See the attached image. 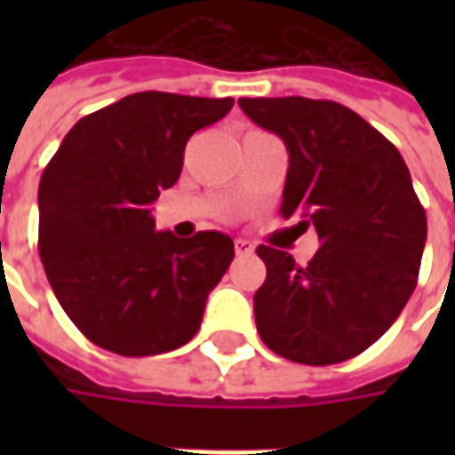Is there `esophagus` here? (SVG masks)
<instances>
[{
	"label": "esophagus",
	"mask_w": 455,
	"mask_h": 455,
	"mask_svg": "<svg viewBox=\"0 0 455 455\" xmlns=\"http://www.w3.org/2000/svg\"><path fill=\"white\" fill-rule=\"evenodd\" d=\"M234 248H236V256H251V253L256 251V246H253L248 238H236V241H234Z\"/></svg>",
	"instance_id": "34e87169"
}]
</instances>
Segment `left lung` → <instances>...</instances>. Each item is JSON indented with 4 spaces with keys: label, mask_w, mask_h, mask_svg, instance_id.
I'll list each match as a JSON object with an SVG mask.
<instances>
[{
    "label": "left lung",
    "mask_w": 455,
    "mask_h": 455,
    "mask_svg": "<svg viewBox=\"0 0 455 455\" xmlns=\"http://www.w3.org/2000/svg\"><path fill=\"white\" fill-rule=\"evenodd\" d=\"M290 153L280 214L315 227L322 248L295 258L258 246L266 283L253 297L270 351L305 365L348 361L378 341L417 287L427 214L400 150L348 107L307 97L238 100Z\"/></svg>",
    "instance_id": "1"
}]
</instances>
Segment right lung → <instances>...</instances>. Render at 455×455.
Instances as JSON below:
<instances>
[{"instance_id":"1","label":"right lung","mask_w":455,"mask_h":455,"mask_svg":"<svg viewBox=\"0 0 455 455\" xmlns=\"http://www.w3.org/2000/svg\"><path fill=\"white\" fill-rule=\"evenodd\" d=\"M231 97L136 92L68 131L38 185V253L65 315L119 355H156L197 334L234 260L219 231H156L150 204L182 172L189 136Z\"/></svg>"}]
</instances>
